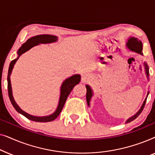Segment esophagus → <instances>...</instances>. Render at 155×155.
<instances>
[{
	"label": "esophagus",
	"mask_w": 155,
	"mask_h": 155,
	"mask_svg": "<svg viewBox=\"0 0 155 155\" xmlns=\"http://www.w3.org/2000/svg\"><path fill=\"white\" fill-rule=\"evenodd\" d=\"M90 75L87 73H83L82 75V82H85L87 81V80H89V79H90Z\"/></svg>",
	"instance_id": "obj_1"
}]
</instances>
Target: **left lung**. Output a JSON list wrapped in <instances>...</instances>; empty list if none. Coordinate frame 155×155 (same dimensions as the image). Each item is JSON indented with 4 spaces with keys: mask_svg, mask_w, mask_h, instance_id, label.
Instances as JSON below:
<instances>
[{
    "mask_svg": "<svg viewBox=\"0 0 155 155\" xmlns=\"http://www.w3.org/2000/svg\"><path fill=\"white\" fill-rule=\"evenodd\" d=\"M126 45V47L128 48L129 50L131 51L135 52V53H137V54H139L142 55V56L143 55V43H142V41H140V40L137 39V38L133 37H128V41H127ZM144 68H145V71L146 76H147V80H149V75H150L149 67H148L147 63L146 62H144ZM85 86H86V88H87V94H86L87 103L88 107H90V101H91V99H92V97H93V94H94V92H93L92 89L91 88V87L89 85V84H86ZM149 93H150L149 91H148L147 96H146V98L145 99V100H144L143 104L141 105V107H140V109L136 112V114H135L133 116H131V117L128 118V119L126 120V124H127V123L133 121V120H135V118H136L137 116H138L140 114H141V112L143 110L144 107H145V105L146 100H147V98L148 97V94H149Z\"/></svg>",
    "mask_w": 155,
    "mask_h": 155,
    "instance_id": "1",
    "label": "left lung"
}]
</instances>
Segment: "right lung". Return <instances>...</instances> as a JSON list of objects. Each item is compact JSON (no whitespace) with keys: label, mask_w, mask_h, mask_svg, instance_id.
Here are the masks:
<instances>
[{"label":"right lung","mask_w":155,"mask_h":155,"mask_svg":"<svg viewBox=\"0 0 155 155\" xmlns=\"http://www.w3.org/2000/svg\"><path fill=\"white\" fill-rule=\"evenodd\" d=\"M58 41V37L54 35H37L35 37L29 38L27 39V41L21 46V47L19 48L18 52V58L14 59L10 63L9 69H8V95H9L10 100L11 101L12 106L15 109V110L18 113H20L23 115L25 117L28 118V119L33 120V121L36 122H49L52 121L54 119L58 117L59 114L62 111L63 106H64L65 101L70 94V93L73 90L74 87H75L77 84H79L80 82V78L81 76L79 74H75V75H72L67 79H65L64 81L63 82L61 86L60 90V97H59V101L58 104V107H57L56 111L54 113L50 114V115L45 116H32L30 114H27V112L23 111L20 107H19L16 101H15L13 95H12V86H11V82H10V75H11L12 69H13L14 65L20 58L21 55L24 54V53L27 52V51L31 49L34 46L39 45L41 44H51L54 43Z\"/></svg>","instance_id":"1"}]
</instances>
